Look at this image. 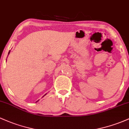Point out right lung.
I'll use <instances>...</instances> for the list:
<instances>
[{"label":"right lung","instance_id":"right-lung-1","mask_svg":"<svg viewBox=\"0 0 129 129\" xmlns=\"http://www.w3.org/2000/svg\"><path fill=\"white\" fill-rule=\"evenodd\" d=\"M10 52V51H9V53H8V54H9ZM46 94H45V95H46ZM45 95H44V96H45ZM44 96H43V97H44ZM38 101H39V100H37V102H38Z\"/></svg>","mask_w":129,"mask_h":129}]
</instances>
